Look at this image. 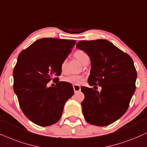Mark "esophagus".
Listing matches in <instances>:
<instances>
[{
	"label": "esophagus",
	"instance_id": "esophagus-1",
	"mask_svg": "<svg viewBox=\"0 0 147 147\" xmlns=\"http://www.w3.org/2000/svg\"><path fill=\"white\" fill-rule=\"evenodd\" d=\"M73 89H74V92L75 93H77L81 92V87L79 85H73Z\"/></svg>",
	"mask_w": 147,
	"mask_h": 147
}]
</instances>
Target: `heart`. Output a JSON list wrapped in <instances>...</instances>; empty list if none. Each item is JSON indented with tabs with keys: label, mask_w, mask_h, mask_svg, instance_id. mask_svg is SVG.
<instances>
[{
	"label": "heart",
	"mask_w": 147,
	"mask_h": 147,
	"mask_svg": "<svg viewBox=\"0 0 147 147\" xmlns=\"http://www.w3.org/2000/svg\"><path fill=\"white\" fill-rule=\"evenodd\" d=\"M75 57L78 60H79L80 62L82 63L83 64H84V63L86 62L87 60H89V56L88 55L85 53V51H82V50H77V51L75 52ZM66 60L62 61L61 63V70L62 71H64L65 70V67H66ZM83 77L80 75H70L68 77H65L64 79V81L66 83H70L72 85H80L81 83L82 82Z\"/></svg>",
	"instance_id": "heart-1"
}]
</instances>
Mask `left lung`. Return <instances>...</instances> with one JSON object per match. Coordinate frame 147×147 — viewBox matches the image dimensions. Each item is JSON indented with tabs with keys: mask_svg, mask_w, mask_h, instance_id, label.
<instances>
[{
	"mask_svg": "<svg viewBox=\"0 0 147 147\" xmlns=\"http://www.w3.org/2000/svg\"><path fill=\"white\" fill-rule=\"evenodd\" d=\"M76 47L90 57L89 85L102 87L100 92L81 87L83 116L92 125H110L125 114L134 94L137 73L132 59L105 39L81 40Z\"/></svg>",
	"mask_w": 147,
	"mask_h": 147,
	"instance_id": "obj_1",
	"label": "left lung"
}]
</instances>
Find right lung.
Returning <instances> with one entry per match:
<instances>
[{"instance_id":"1","label":"right lung","mask_w":147,"mask_h":147,"mask_svg":"<svg viewBox=\"0 0 147 147\" xmlns=\"http://www.w3.org/2000/svg\"><path fill=\"white\" fill-rule=\"evenodd\" d=\"M76 40L43 38L36 40L20 53L15 66L13 90L22 112L40 126L56 123L65 103L74 94L70 83L57 81L47 87L51 80L61 75V63L72 51Z\"/></svg>"}]
</instances>
